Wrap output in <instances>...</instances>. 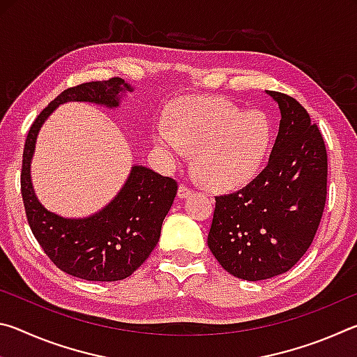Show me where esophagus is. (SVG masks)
Wrapping results in <instances>:
<instances>
[{"label": "esophagus", "mask_w": 357, "mask_h": 357, "mask_svg": "<svg viewBox=\"0 0 357 357\" xmlns=\"http://www.w3.org/2000/svg\"><path fill=\"white\" fill-rule=\"evenodd\" d=\"M192 193H193V190L190 189V187L179 185V189H178V197L179 198H187V197H190Z\"/></svg>", "instance_id": "obj_1"}]
</instances>
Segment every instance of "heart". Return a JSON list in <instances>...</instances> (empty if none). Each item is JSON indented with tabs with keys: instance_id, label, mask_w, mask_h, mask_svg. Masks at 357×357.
Returning <instances> with one entry per match:
<instances>
[{
	"instance_id": "b5f03b06",
	"label": "heart",
	"mask_w": 357,
	"mask_h": 357,
	"mask_svg": "<svg viewBox=\"0 0 357 357\" xmlns=\"http://www.w3.org/2000/svg\"><path fill=\"white\" fill-rule=\"evenodd\" d=\"M153 148L167 165L193 151V170L204 184L233 189L250 181L273 146L274 129L263 112H244L215 98H190L168 112V126L157 124Z\"/></svg>"
}]
</instances>
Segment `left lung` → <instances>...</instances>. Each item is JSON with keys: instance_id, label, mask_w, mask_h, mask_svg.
<instances>
[{"instance_id": "1", "label": "left lung", "mask_w": 357, "mask_h": 357, "mask_svg": "<svg viewBox=\"0 0 357 357\" xmlns=\"http://www.w3.org/2000/svg\"><path fill=\"white\" fill-rule=\"evenodd\" d=\"M280 112L268 165L228 195L215 197L208 247L223 269L243 280H266L291 269L321 220L328 154L321 134L298 100L266 91Z\"/></svg>"}]
</instances>
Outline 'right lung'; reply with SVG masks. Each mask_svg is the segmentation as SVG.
Here are the masks:
<instances>
[{"mask_svg": "<svg viewBox=\"0 0 357 357\" xmlns=\"http://www.w3.org/2000/svg\"><path fill=\"white\" fill-rule=\"evenodd\" d=\"M134 86L123 78L69 88L42 110L28 132L22 164V197L28 223L48 258L59 269L83 280L116 282L146 261L159 243L162 222L170 211L178 184L148 167L132 165L123 187L104 208L84 217L48 211L36 195L31 162L40 128L59 105L84 102L116 110Z\"/></svg>", "mask_w": 357, "mask_h": 357, "instance_id": "right-lung-1", "label": "right lung"}]
</instances>
